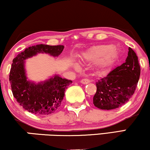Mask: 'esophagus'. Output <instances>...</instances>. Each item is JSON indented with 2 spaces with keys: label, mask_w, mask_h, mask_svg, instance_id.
<instances>
[{
  "label": "esophagus",
  "mask_w": 150,
  "mask_h": 150,
  "mask_svg": "<svg viewBox=\"0 0 150 150\" xmlns=\"http://www.w3.org/2000/svg\"><path fill=\"white\" fill-rule=\"evenodd\" d=\"M90 82V81L88 79H81V83H82V84H88V83H89Z\"/></svg>",
  "instance_id": "obj_1"
}]
</instances>
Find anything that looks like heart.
I'll list each match as a JSON object with an SVG mask.
<instances>
[{
    "label": "heart",
    "instance_id": "b5f03b06",
    "mask_svg": "<svg viewBox=\"0 0 150 150\" xmlns=\"http://www.w3.org/2000/svg\"><path fill=\"white\" fill-rule=\"evenodd\" d=\"M119 56V51L111 45L102 44L89 48L83 52L81 58L86 61H96L101 67H107L113 64Z\"/></svg>",
    "mask_w": 150,
    "mask_h": 150
}]
</instances>
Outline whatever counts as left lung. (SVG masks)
Masks as SVG:
<instances>
[{"label":"left lung","instance_id":"obj_1","mask_svg":"<svg viewBox=\"0 0 150 150\" xmlns=\"http://www.w3.org/2000/svg\"><path fill=\"white\" fill-rule=\"evenodd\" d=\"M140 73L138 57L129 47L125 62L96 83V92L93 97L94 106L111 110L124 105L133 95Z\"/></svg>","mask_w":150,"mask_h":150}]
</instances>
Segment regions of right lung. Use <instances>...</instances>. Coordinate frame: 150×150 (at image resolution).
Returning a JSON list of instances; mask_svg holds the SVG:
<instances>
[{
	"instance_id": "1",
	"label": "right lung",
	"mask_w": 150,
	"mask_h": 150,
	"mask_svg": "<svg viewBox=\"0 0 150 150\" xmlns=\"http://www.w3.org/2000/svg\"><path fill=\"white\" fill-rule=\"evenodd\" d=\"M64 47L43 44L34 45L25 49L13 60L9 75L11 90L18 103L26 111L39 115L54 113L60 107L65 90L72 81L54 75L45 81L35 83L28 79L25 60L40 53L58 57Z\"/></svg>"
}]
</instances>
